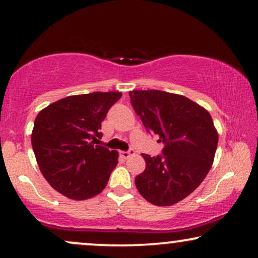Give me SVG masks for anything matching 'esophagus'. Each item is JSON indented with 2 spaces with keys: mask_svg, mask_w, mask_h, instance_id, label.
<instances>
[{
  "mask_svg": "<svg viewBox=\"0 0 258 258\" xmlns=\"http://www.w3.org/2000/svg\"><path fill=\"white\" fill-rule=\"evenodd\" d=\"M134 155V150H129V151H121V156L123 157V158H129L130 156H133Z\"/></svg>",
  "mask_w": 258,
  "mask_h": 258,
  "instance_id": "esophagus-1",
  "label": "esophagus"
}]
</instances>
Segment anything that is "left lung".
Here are the masks:
<instances>
[{
    "label": "left lung",
    "instance_id": "1",
    "mask_svg": "<svg viewBox=\"0 0 258 258\" xmlns=\"http://www.w3.org/2000/svg\"><path fill=\"white\" fill-rule=\"evenodd\" d=\"M129 96L148 132L165 144L161 156L142 154L146 170L136 176V188L155 206H172L190 195L213 165L218 143L213 118L207 109L178 94L133 90Z\"/></svg>",
    "mask_w": 258,
    "mask_h": 258
}]
</instances>
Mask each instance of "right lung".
Listing matches in <instances>:
<instances>
[{"instance_id":"right-lung-1","label":"right lung","mask_w":258,"mask_h":258,"mask_svg":"<svg viewBox=\"0 0 258 258\" xmlns=\"http://www.w3.org/2000/svg\"><path fill=\"white\" fill-rule=\"evenodd\" d=\"M119 91L73 95L38 112L31 146L40 170L56 191L82 201L102 192L118 153L97 146L101 123Z\"/></svg>"}]
</instances>
